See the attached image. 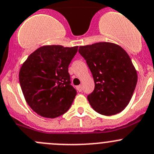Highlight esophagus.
<instances>
[{"mask_svg":"<svg viewBox=\"0 0 154 154\" xmlns=\"http://www.w3.org/2000/svg\"><path fill=\"white\" fill-rule=\"evenodd\" d=\"M77 89L79 91V92H82V89H83V88H82V86H77Z\"/></svg>","mask_w":154,"mask_h":154,"instance_id":"esophagus-1","label":"esophagus"}]
</instances>
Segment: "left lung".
<instances>
[{
    "instance_id": "8db88e82",
    "label": "left lung",
    "mask_w": 154,
    "mask_h": 154,
    "mask_svg": "<svg viewBox=\"0 0 154 154\" xmlns=\"http://www.w3.org/2000/svg\"><path fill=\"white\" fill-rule=\"evenodd\" d=\"M95 82L87 96L98 113L111 116L123 111L130 101L138 81L137 71L126 51L117 44L100 42L80 46Z\"/></svg>"
}]
</instances>
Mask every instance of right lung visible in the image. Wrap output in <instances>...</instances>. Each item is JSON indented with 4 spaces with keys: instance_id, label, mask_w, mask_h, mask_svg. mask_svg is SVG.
<instances>
[{
    "instance_id": "right-lung-1",
    "label": "right lung",
    "mask_w": 154,
    "mask_h": 154,
    "mask_svg": "<svg viewBox=\"0 0 154 154\" xmlns=\"http://www.w3.org/2000/svg\"><path fill=\"white\" fill-rule=\"evenodd\" d=\"M77 49V46H43L22 64L19 75L22 93L41 117L56 118L72 104L77 91L71 85L68 66Z\"/></svg>"
}]
</instances>
